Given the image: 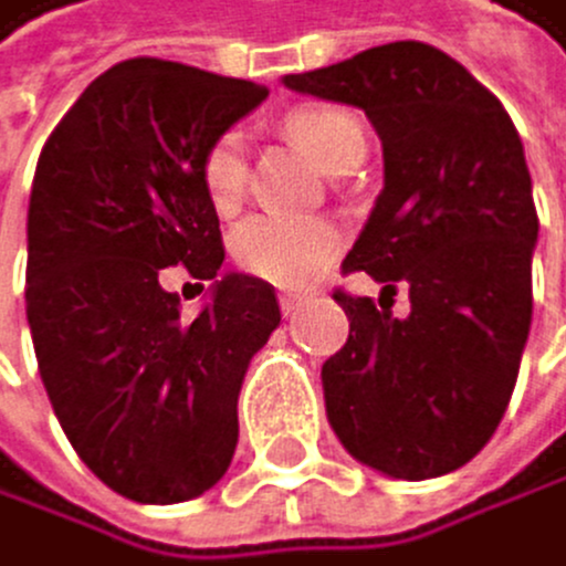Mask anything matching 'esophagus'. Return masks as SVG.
I'll use <instances>...</instances> for the list:
<instances>
[{"mask_svg": "<svg viewBox=\"0 0 566 566\" xmlns=\"http://www.w3.org/2000/svg\"><path fill=\"white\" fill-rule=\"evenodd\" d=\"M277 306H281V313H285V316H295L298 310L306 306V295L303 292H281L277 295Z\"/></svg>", "mask_w": 566, "mask_h": 566, "instance_id": "obj_1", "label": "esophagus"}]
</instances>
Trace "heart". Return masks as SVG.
I'll return each instance as SVG.
<instances>
[{
  "label": "heart",
  "instance_id": "obj_1",
  "mask_svg": "<svg viewBox=\"0 0 566 566\" xmlns=\"http://www.w3.org/2000/svg\"><path fill=\"white\" fill-rule=\"evenodd\" d=\"M289 133L327 171L352 154H366V133L359 118L342 108H303L289 118ZM245 186V140L242 133H221L203 158V189L214 211H232ZM235 263L274 289H303L338 253V232L324 221H298L277 214H256L235 228Z\"/></svg>",
  "mask_w": 566,
  "mask_h": 566
}]
</instances>
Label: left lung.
Masks as SVG:
<instances>
[{
  "instance_id": "left-lung-1",
  "label": "left lung",
  "mask_w": 566,
  "mask_h": 566,
  "mask_svg": "<svg viewBox=\"0 0 566 566\" xmlns=\"http://www.w3.org/2000/svg\"><path fill=\"white\" fill-rule=\"evenodd\" d=\"M281 84L363 108L384 147V189L345 256V271L384 285L380 306L334 292L348 342L321 369L327 422L390 479L448 475L504 419L532 327L539 218L522 136L461 62L422 41ZM398 284L413 303L401 322L382 306Z\"/></svg>"
}]
</instances>
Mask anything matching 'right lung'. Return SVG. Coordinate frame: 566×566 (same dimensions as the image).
<instances>
[{
  "mask_svg": "<svg viewBox=\"0 0 566 566\" xmlns=\"http://www.w3.org/2000/svg\"><path fill=\"white\" fill-rule=\"evenodd\" d=\"M268 87L165 59L102 73L44 144L27 207V324L80 461L136 504L193 500L228 472L239 390L281 324L274 289L221 271L203 158ZM211 280L182 322L161 266ZM203 289V285H200Z\"/></svg>",
  "mask_w": 566,
  "mask_h": 566,
  "instance_id": "right-lung-1",
  "label": "right lung"
}]
</instances>
